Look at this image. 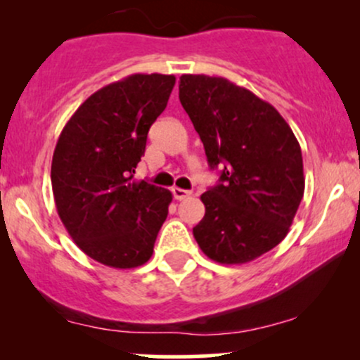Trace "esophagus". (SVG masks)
<instances>
[{
	"label": "esophagus",
	"mask_w": 360,
	"mask_h": 360,
	"mask_svg": "<svg viewBox=\"0 0 360 360\" xmlns=\"http://www.w3.org/2000/svg\"><path fill=\"white\" fill-rule=\"evenodd\" d=\"M172 196H174V200L177 201H183L186 198L191 196V191H188V189H181V188H172Z\"/></svg>",
	"instance_id": "obj_1"
}]
</instances>
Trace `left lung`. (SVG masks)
Instances as JSON below:
<instances>
[{
  "label": "left lung",
  "instance_id": "left-lung-1",
  "mask_svg": "<svg viewBox=\"0 0 360 360\" xmlns=\"http://www.w3.org/2000/svg\"><path fill=\"white\" fill-rule=\"evenodd\" d=\"M179 100L220 184L201 194L193 235L206 257L245 264L284 240L304 193L301 147L267 101L225 77L183 74Z\"/></svg>",
  "mask_w": 360,
  "mask_h": 360
}]
</instances>
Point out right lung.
<instances>
[{
	"mask_svg": "<svg viewBox=\"0 0 360 360\" xmlns=\"http://www.w3.org/2000/svg\"><path fill=\"white\" fill-rule=\"evenodd\" d=\"M174 84L167 74L111 82L82 103L57 140L51 169L57 213L74 243L108 267L146 264L167 218L171 191L134 174Z\"/></svg>",
	"mask_w": 360,
	"mask_h": 360,
	"instance_id": "right-lung-1",
	"label": "right lung"
}]
</instances>
